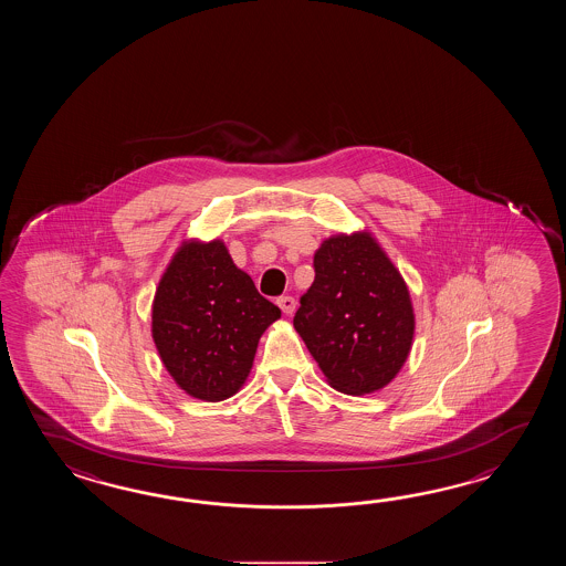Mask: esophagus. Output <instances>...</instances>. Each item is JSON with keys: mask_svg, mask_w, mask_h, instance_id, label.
I'll return each mask as SVG.
<instances>
[{"mask_svg": "<svg viewBox=\"0 0 566 566\" xmlns=\"http://www.w3.org/2000/svg\"><path fill=\"white\" fill-rule=\"evenodd\" d=\"M277 305L281 307V312L285 313V315H291V313L295 312V300H293V297H289V295L279 297Z\"/></svg>", "mask_w": 566, "mask_h": 566, "instance_id": "obj_1", "label": "esophagus"}]
</instances>
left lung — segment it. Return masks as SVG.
<instances>
[{
  "label": "left lung",
  "mask_w": 566,
  "mask_h": 566,
  "mask_svg": "<svg viewBox=\"0 0 566 566\" xmlns=\"http://www.w3.org/2000/svg\"><path fill=\"white\" fill-rule=\"evenodd\" d=\"M315 279L293 325L329 386L346 395L385 388L409 358V287L368 230L334 234L313 256Z\"/></svg>",
  "instance_id": "left-lung-1"
}]
</instances>
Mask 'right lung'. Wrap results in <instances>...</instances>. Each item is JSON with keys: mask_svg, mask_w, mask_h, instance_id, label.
<instances>
[{"mask_svg": "<svg viewBox=\"0 0 566 566\" xmlns=\"http://www.w3.org/2000/svg\"><path fill=\"white\" fill-rule=\"evenodd\" d=\"M281 310L234 265L227 244L181 242L159 279L151 336L169 376L186 395L218 402L241 390L259 339Z\"/></svg>", "mask_w": 566, "mask_h": 566, "instance_id": "1", "label": "right lung"}]
</instances>
